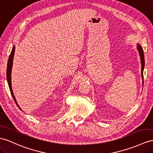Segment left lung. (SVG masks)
<instances>
[{"label": "left lung", "mask_w": 153, "mask_h": 153, "mask_svg": "<svg viewBox=\"0 0 153 153\" xmlns=\"http://www.w3.org/2000/svg\"><path fill=\"white\" fill-rule=\"evenodd\" d=\"M137 49L138 51V53L140 56L141 64V78H142V84L143 85V69L145 67V58L143 48L139 43H137Z\"/></svg>", "instance_id": "8db88e82"}]
</instances>
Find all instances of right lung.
Returning <instances> with one entry per match:
<instances>
[{
  "label": "right lung",
  "instance_id": "right-lung-1",
  "mask_svg": "<svg viewBox=\"0 0 153 153\" xmlns=\"http://www.w3.org/2000/svg\"><path fill=\"white\" fill-rule=\"evenodd\" d=\"M15 48L16 47L13 46L12 48V52H11L10 55L9 56V59H8V64H7V71H6V77H7V81H8V84L9 85V88H10V90L11 92V94H12V97H13V99L14 100L15 102L16 103V105H17L18 108H19L21 110V108L19 107V106L18 105L17 100L16 99V97H15V96L13 95V93L12 91V81H11V74H12V65H13V56H14V53H15Z\"/></svg>",
  "mask_w": 153,
  "mask_h": 153
}]
</instances>
